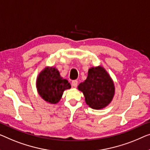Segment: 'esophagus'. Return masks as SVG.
Returning a JSON list of instances; mask_svg holds the SVG:
<instances>
[{"label": "esophagus", "mask_w": 150, "mask_h": 150, "mask_svg": "<svg viewBox=\"0 0 150 150\" xmlns=\"http://www.w3.org/2000/svg\"><path fill=\"white\" fill-rule=\"evenodd\" d=\"M77 85H78V81L77 80H74V81H72V86L74 87V88H77Z\"/></svg>", "instance_id": "34e87169"}]
</instances>
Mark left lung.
<instances>
[{"label": "left lung", "mask_w": 150, "mask_h": 150, "mask_svg": "<svg viewBox=\"0 0 150 150\" xmlns=\"http://www.w3.org/2000/svg\"><path fill=\"white\" fill-rule=\"evenodd\" d=\"M90 108L100 110L108 106L115 94L112 79L102 66L89 69L87 79L77 87Z\"/></svg>", "instance_id": "left-lung-1"}]
</instances>
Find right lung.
I'll list each match as a JSON object with an SVG mask.
<instances>
[{"label": "right lung", "mask_w": 150, "mask_h": 150, "mask_svg": "<svg viewBox=\"0 0 150 150\" xmlns=\"http://www.w3.org/2000/svg\"><path fill=\"white\" fill-rule=\"evenodd\" d=\"M35 86L40 96L50 104H57L64 91L71 88L55 67H46L38 75Z\"/></svg>", "instance_id": "obj_1"}]
</instances>
